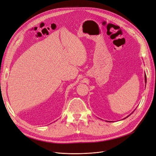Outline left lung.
Returning <instances> with one entry per match:
<instances>
[{"mask_svg": "<svg viewBox=\"0 0 156 156\" xmlns=\"http://www.w3.org/2000/svg\"><path fill=\"white\" fill-rule=\"evenodd\" d=\"M145 83H147V76H146V74H145ZM129 116H130V115H129ZM129 116H128L127 117H129ZM127 117H126V118H127Z\"/></svg>", "mask_w": 156, "mask_h": 156, "instance_id": "1", "label": "left lung"}]
</instances>
